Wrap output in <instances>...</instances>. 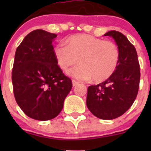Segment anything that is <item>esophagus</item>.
I'll return each mask as SVG.
<instances>
[{"label": "esophagus", "instance_id": "obj_1", "mask_svg": "<svg viewBox=\"0 0 151 151\" xmlns=\"http://www.w3.org/2000/svg\"><path fill=\"white\" fill-rule=\"evenodd\" d=\"M78 84H79L78 82H77L76 80H72V85H73V86H76V85H77Z\"/></svg>", "mask_w": 151, "mask_h": 151}]
</instances>
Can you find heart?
<instances>
[{
  "mask_svg": "<svg viewBox=\"0 0 151 151\" xmlns=\"http://www.w3.org/2000/svg\"><path fill=\"white\" fill-rule=\"evenodd\" d=\"M66 45L58 44L53 49L59 68L66 71L79 61L78 66L68 72L80 81L101 83L109 79L116 70L120 60V50L112 41H105L87 34L69 36Z\"/></svg>",
  "mask_w": 151,
  "mask_h": 151,
  "instance_id": "obj_1",
  "label": "heart"
}]
</instances>
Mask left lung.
Masks as SVG:
<instances>
[{
    "mask_svg": "<svg viewBox=\"0 0 151 151\" xmlns=\"http://www.w3.org/2000/svg\"><path fill=\"white\" fill-rule=\"evenodd\" d=\"M104 36L115 39L120 50L119 63L106 81L88 87L86 104L97 118L112 120L123 115L136 99L140 69L136 49L123 33L111 30Z\"/></svg>",
    "mask_w": 151,
    "mask_h": 151,
    "instance_id": "8db88e82",
    "label": "left lung"
}]
</instances>
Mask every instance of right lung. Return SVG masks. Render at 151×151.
<instances>
[{"mask_svg": "<svg viewBox=\"0 0 151 151\" xmlns=\"http://www.w3.org/2000/svg\"><path fill=\"white\" fill-rule=\"evenodd\" d=\"M55 33L42 29L28 33L15 52L12 80L15 100L33 119L48 121L58 115L72 82L56 63Z\"/></svg>", "mask_w": 151, "mask_h": 151, "instance_id": "right-lung-1", "label": "right lung"}]
</instances>
